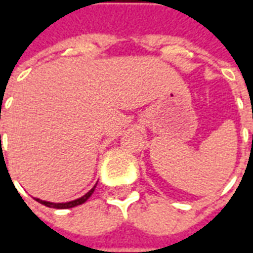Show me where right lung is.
Here are the masks:
<instances>
[{
	"instance_id": "add662e5",
	"label": "right lung",
	"mask_w": 253,
	"mask_h": 253,
	"mask_svg": "<svg viewBox=\"0 0 253 253\" xmlns=\"http://www.w3.org/2000/svg\"><path fill=\"white\" fill-rule=\"evenodd\" d=\"M94 188H96V186H94L92 190L89 191V192H86L85 195L81 196V198H78V199H76V201L66 202V203H52V202L42 201V199H38V198H35V199L39 202V203H42V205H44V206H47V207H52V209H72V207H76V206H78V205H83V203H85V202L88 201L89 196L93 194Z\"/></svg>"
}]
</instances>
